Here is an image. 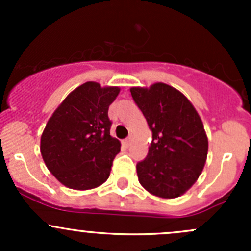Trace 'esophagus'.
<instances>
[{
  "mask_svg": "<svg viewBox=\"0 0 251 251\" xmlns=\"http://www.w3.org/2000/svg\"><path fill=\"white\" fill-rule=\"evenodd\" d=\"M124 143H125L126 146H130V144L132 143V137H131V136H130V137H127L125 141H124Z\"/></svg>",
  "mask_w": 251,
  "mask_h": 251,
  "instance_id": "34e87169",
  "label": "esophagus"
}]
</instances>
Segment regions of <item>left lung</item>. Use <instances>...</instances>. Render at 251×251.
<instances>
[{
	"mask_svg": "<svg viewBox=\"0 0 251 251\" xmlns=\"http://www.w3.org/2000/svg\"><path fill=\"white\" fill-rule=\"evenodd\" d=\"M130 92L151 131L148 154L136 166L141 186L163 199L183 196L201 176L209 148L198 111L168 83L131 87Z\"/></svg>",
	"mask_w": 251,
	"mask_h": 251,
	"instance_id": "1",
	"label": "left lung"
}]
</instances>
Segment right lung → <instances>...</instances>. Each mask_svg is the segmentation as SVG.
Returning <instances> with one entry per match:
<instances>
[{"label":"right lung","instance_id":"obj_1","mask_svg":"<svg viewBox=\"0 0 251 251\" xmlns=\"http://www.w3.org/2000/svg\"><path fill=\"white\" fill-rule=\"evenodd\" d=\"M119 92L118 86L102 87L87 81L72 91L48 119L40 151L63 186L88 191L109 177L121 143L110 136L108 109Z\"/></svg>","mask_w":251,"mask_h":251}]
</instances>
